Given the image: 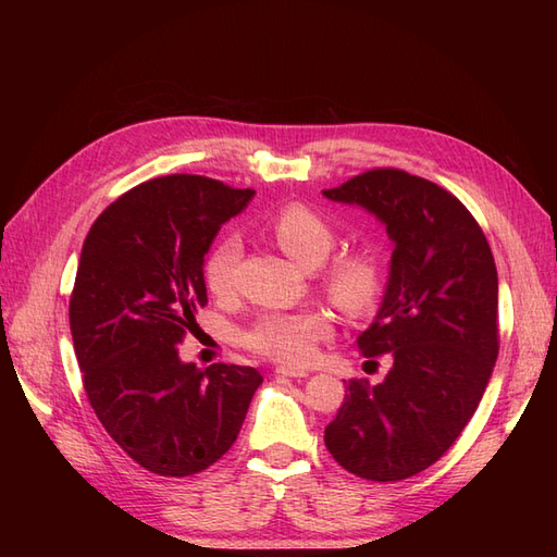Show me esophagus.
Wrapping results in <instances>:
<instances>
[{
	"instance_id": "obj_1",
	"label": "esophagus",
	"mask_w": 557,
	"mask_h": 557,
	"mask_svg": "<svg viewBox=\"0 0 557 557\" xmlns=\"http://www.w3.org/2000/svg\"><path fill=\"white\" fill-rule=\"evenodd\" d=\"M276 372L283 376H293V379H307L309 376V369H299V367H288V364H281L276 367Z\"/></svg>"
}]
</instances>
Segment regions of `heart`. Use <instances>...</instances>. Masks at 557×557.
Here are the masks:
<instances>
[{
    "label": "heart",
    "mask_w": 557,
    "mask_h": 557,
    "mask_svg": "<svg viewBox=\"0 0 557 557\" xmlns=\"http://www.w3.org/2000/svg\"><path fill=\"white\" fill-rule=\"evenodd\" d=\"M276 244L293 260L315 267L330 256L336 232L327 218L301 201L281 207L269 221ZM242 258L237 234L215 244L205 264V283L211 295L227 297L234 290V269ZM323 262V261H322ZM324 263V262H323ZM383 260L372 246H348L320 265L318 285L332 305L350 318L374 311L383 295ZM332 334V320L323 309L267 311L244 332V344L264 358L278 362H305L315 346Z\"/></svg>",
    "instance_id": "b5f03b06"
}]
</instances>
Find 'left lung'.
<instances>
[{
    "mask_svg": "<svg viewBox=\"0 0 557 557\" xmlns=\"http://www.w3.org/2000/svg\"><path fill=\"white\" fill-rule=\"evenodd\" d=\"M325 197L376 213L395 242L383 305L358 339L387 356L379 385L346 383L325 446L350 474L401 481L455 444L499 352L497 267L476 218L442 185L393 166L348 178Z\"/></svg>",
    "mask_w": 557,
    "mask_h": 557,
    "instance_id": "left-lung-1",
    "label": "left lung"
}]
</instances>
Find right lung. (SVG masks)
Returning a JSON list of instances; mask_svg holds the SVG:
<instances>
[{"mask_svg":"<svg viewBox=\"0 0 557 557\" xmlns=\"http://www.w3.org/2000/svg\"><path fill=\"white\" fill-rule=\"evenodd\" d=\"M250 188L172 174L109 205L81 250L70 325L99 423L139 467L193 476L237 442L258 369L183 364L176 346L207 307L205 252Z\"/></svg>","mask_w":557,"mask_h":557,"instance_id":"right-lung-1","label":"right lung"}]
</instances>
